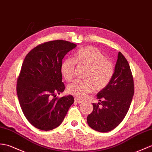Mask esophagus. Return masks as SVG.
Listing matches in <instances>:
<instances>
[{"label":"esophagus","mask_w":152,"mask_h":152,"mask_svg":"<svg viewBox=\"0 0 152 152\" xmlns=\"http://www.w3.org/2000/svg\"><path fill=\"white\" fill-rule=\"evenodd\" d=\"M75 101L76 102H77V103H78V104H81V103H82V102H83V101L80 100H79V99H77V98H75Z\"/></svg>","instance_id":"esophagus-1"}]
</instances>
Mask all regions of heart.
Instances as JSON below:
<instances>
[{
  "mask_svg": "<svg viewBox=\"0 0 152 152\" xmlns=\"http://www.w3.org/2000/svg\"><path fill=\"white\" fill-rule=\"evenodd\" d=\"M76 63L87 67L85 74L86 80H76L68 86V92L80 99L86 98L88 94L103 89L110 82L114 75L113 63L105 58L104 55L93 47L79 49L74 54L73 59L66 58L61 65V72L65 80L70 82L75 77Z\"/></svg>",
  "mask_w": 152,
  "mask_h": 152,
  "instance_id": "obj_1",
  "label": "heart"
}]
</instances>
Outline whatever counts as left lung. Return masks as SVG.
I'll list each match as a JSON object with an SVG mask.
<instances>
[{
    "label": "left lung",
    "mask_w": 152,
    "mask_h": 152,
    "mask_svg": "<svg viewBox=\"0 0 152 152\" xmlns=\"http://www.w3.org/2000/svg\"><path fill=\"white\" fill-rule=\"evenodd\" d=\"M134 83L129 63L118 52L114 75L107 86L97 94L100 102L93 104V111L87 116V124L99 132H107L117 127L124 118L131 105ZM101 104L102 107H99Z\"/></svg>",
    "instance_id": "8db88e82"
}]
</instances>
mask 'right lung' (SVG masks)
<instances>
[{
	"label": "right lung",
	"mask_w": 152,
	"mask_h": 152,
	"mask_svg": "<svg viewBox=\"0 0 152 152\" xmlns=\"http://www.w3.org/2000/svg\"><path fill=\"white\" fill-rule=\"evenodd\" d=\"M76 45L63 40L37 46L26 55L17 82V93L25 117L36 128L49 131L61 124L74 103L72 95L63 93L61 65L65 56Z\"/></svg>",
	"instance_id": "right-lung-1"
}]
</instances>
